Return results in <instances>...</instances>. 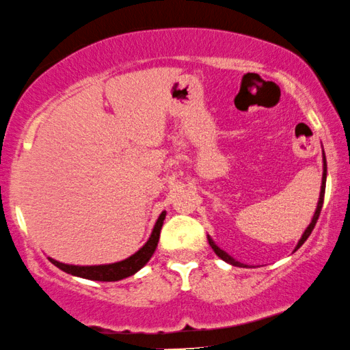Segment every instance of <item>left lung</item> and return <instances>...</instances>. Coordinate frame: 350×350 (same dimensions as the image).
<instances>
[{
	"mask_svg": "<svg viewBox=\"0 0 350 350\" xmlns=\"http://www.w3.org/2000/svg\"><path fill=\"white\" fill-rule=\"evenodd\" d=\"M326 172H328V170H326V157H325V152H323V176H321V189H320V197H318V203H317V208H315V213H313V216H312V221H310V224H308L307 229H305V231H304L302 237L299 239V242H297V245H295L294 252L297 250V249H300V247H302L304 242L307 241L308 236H310L312 231H313V228H315V224H317V221H318V216H320V211H321V206H323V198H325V189H326ZM206 237H208V242H210L211 249L215 250V254L218 255L221 260H224V262H226V263L232 265V267H239V268H249V265H245V263L239 262V260H236V258H234V256L229 255L228 252H224L223 249H219V247L215 244V241H213V239H211L210 236H206Z\"/></svg>",
	"mask_w": 350,
	"mask_h": 350,
	"instance_id": "8db88e82",
	"label": "left lung"
}]
</instances>
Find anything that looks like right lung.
Returning a JSON list of instances; mask_svg holds the SVG:
<instances>
[{
	"mask_svg": "<svg viewBox=\"0 0 350 350\" xmlns=\"http://www.w3.org/2000/svg\"><path fill=\"white\" fill-rule=\"evenodd\" d=\"M166 218V211H161V215L158 216L157 223L152 229V234H150L148 241L140 247L135 254H132L127 258L121 260V262H114V263H105V265H69V263H63L57 262V260L48 256V260L57 267L59 269H63L64 273L72 274V276L77 278H83V280H90V281H105V282H111V281H121L126 280V278L135 274L139 269H142L145 265L150 262L154 250L158 247V241H160V232H161V226L163 221Z\"/></svg>",
	"mask_w": 350,
	"mask_h": 350,
	"instance_id": "1",
	"label": "right lung"
}]
</instances>
